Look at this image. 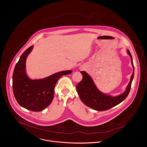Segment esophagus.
Instances as JSON below:
<instances>
[{"instance_id":"1","label":"esophagus","mask_w":147,"mask_h":147,"mask_svg":"<svg viewBox=\"0 0 147 147\" xmlns=\"http://www.w3.org/2000/svg\"><path fill=\"white\" fill-rule=\"evenodd\" d=\"M81 69H82V68H81Z\"/></svg>"}]
</instances>
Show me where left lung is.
I'll use <instances>...</instances> for the list:
<instances>
[{
    "label": "left lung",
    "mask_w": 147,
    "mask_h": 147,
    "mask_svg": "<svg viewBox=\"0 0 147 147\" xmlns=\"http://www.w3.org/2000/svg\"><path fill=\"white\" fill-rule=\"evenodd\" d=\"M127 53L131 57L133 72L125 91L118 96H112L101 92L95 86L92 78L86 71L80 72L82 75V79L77 85L76 89L80 98L86 105L98 111H105L116 106L127 98L130 91L134 74L133 59L129 50H127Z\"/></svg>",
    "instance_id": "8db88e82"
}]
</instances>
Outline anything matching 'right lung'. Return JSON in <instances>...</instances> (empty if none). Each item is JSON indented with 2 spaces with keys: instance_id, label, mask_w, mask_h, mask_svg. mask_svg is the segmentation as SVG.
<instances>
[{
  "instance_id": "1",
  "label": "right lung",
  "mask_w": 147,
  "mask_h": 147,
  "mask_svg": "<svg viewBox=\"0 0 147 147\" xmlns=\"http://www.w3.org/2000/svg\"><path fill=\"white\" fill-rule=\"evenodd\" d=\"M33 46L29 47L20 56L13 74V91L18 103L28 110L39 112L48 107L54 96V88L58 80L71 70L61 71L48 77L31 80L26 74V61Z\"/></svg>"
}]
</instances>
